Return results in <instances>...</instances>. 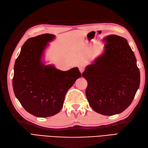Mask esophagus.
<instances>
[{
    "label": "esophagus",
    "mask_w": 148,
    "mask_h": 148,
    "mask_svg": "<svg viewBox=\"0 0 148 148\" xmlns=\"http://www.w3.org/2000/svg\"><path fill=\"white\" fill-rule=\"evenodd\" d=\"M78 68H79V70H80V71L81 72V73H82L85 70V68L83 66H80L78 67Z\"/></svg>",
    "instance_id": "34e87169"
}]
</instances>
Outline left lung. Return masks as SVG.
I'll list each match as a JSON object with an SVG mask.
<instances>
[{"label": "left lung", "mask_w": 148, "mask_h": 148, "mask_svg": "<svg viewBox=\"0 0 148 148\" xmlns=\"http://www.w3.org/2000/svg\"><path fill=\"white\" fill-rule=\"evenodd\" d=\"M104 51L82 76L88 83L85 94L96 112L113 116L130 106L139 86L140 72L127 40L112 34L103 39Z\"/></svg>", "instance_id": "8db88e82"}]
</instances>
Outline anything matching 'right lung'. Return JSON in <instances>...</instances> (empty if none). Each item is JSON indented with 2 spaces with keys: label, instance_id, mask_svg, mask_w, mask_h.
I'll return each instance as SVG.
<instances>
[{
  "label": "right lung",
  "instance_id": "obj_1",
  "mask_svg": "<svg viewBox=\"0 0 148 148\" xmlns=\"http://www.w3.org/2000/svg\"><path fill=\"white\" fill-rule=\"evenodd\" d=\"M55 37L53 34H45L28 39L14 64V94L25 110L38 117L58 113L66 92L82 76L77 67L63 71L42 62L48 42Z\"/></svg>",
  "mask_w": 148,
  "mask_h": 148
}]
</instances>
